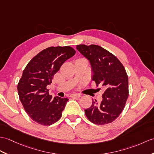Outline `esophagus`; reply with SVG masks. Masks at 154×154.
Returning <instances> with one entry per match:
<instances>
[{
  "instance_id": "esophagus-1",
  "label": "esophagus",
  "mask_w": 154,
  "mask_h": 154,
  "mask_svg": "<svg viewBox=\"0 0 154 154\" xmlns=\"http://www.w3.org/2000/svg\"><path fill=\"white\" fill-rule=\"evenodd\" d=\"M81 96V94H73L71 95V98H80Z\"/></svg>"
}]
</instances>
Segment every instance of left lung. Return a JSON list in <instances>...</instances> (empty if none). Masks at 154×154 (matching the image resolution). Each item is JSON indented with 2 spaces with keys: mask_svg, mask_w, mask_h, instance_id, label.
Segmentation results:
<instances>
[{
  "mask_svg": "<svg viewBox=\"0 0 154 154\" xmlns=\"http://www.w3.org/2000/svg\"><path fill=\"white\" fill-rule=\"evenodd\" d=\"M77 49L90 61L96 86L104 88L102 101L92 102L90 108L85 109V115L96 125L112 123L123 112L128 96L126 70L116 56L98 45H79Z\"/></svg>",
  "mask_w": 154,
  "mask_h": 154,
  "instance_id": "left-lung-1",
  "label": "left lung"
}]
</instances>
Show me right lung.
I'll return each mask as SVG.
<instances>
[{"label":"right lung","instance_id":"obj_1","mask_svg":"<svg viewBox=\"0 0 154 154\" xmlns=\"http://www.w3.org/2000/svg\"><path fill=\"white\" fill-rule=\"evenodd\" d=\"M75 51L71 46H51L41 51L27 63L17 85L20 100L32 120L51 125L62 117L68 98H52L46 87L62 64Z\"/></svg>","mask_w":154,"mask_h":154}]
</instances>
